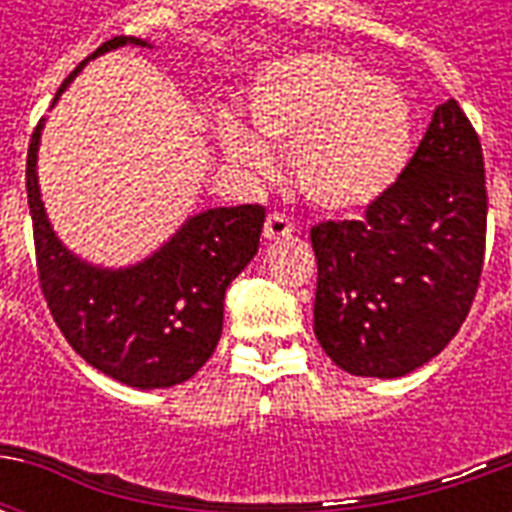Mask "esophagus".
I'll use <instances>...</instances> for the list:
<instances>
[{
  "mask_svg": "<svg viewBox=\"0 0 512 512\" xmlns=\"http://www.w3.org/2000/svg\"><path fill=\"white\" fill-rule=\"evenodd\" d=\"M293 233V224H290L288 216L282 213H268L266 227H263V238L266 241H279V238H288Z\"/></svg>",
  "mask_w": 512,
  "mask_h": 512,
  "instance_id": "obj_1",
  "label": "esophagus"
}]
</instances>
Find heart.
<instances>
[{"label": "heart", "mask_w": 512, "mask_h": 512, "mask_svg": "<svg viewBox=\"0 0 512 512\" xmlns=\"http://www.w3.org/2000/svg\"><path fill=\"white\" fill-rule=\"evenodd\" d=\"M246 117L252 131L222 117L224 156L263 175L268 147L290 153L296 189L323 213L365 211L381 200L414 145L406 93L329 51L263 65L246 87Z\"/></svg>", "instance_id": "obj_1"}]
</instances>
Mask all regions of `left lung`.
Wrapping results in <instances>:
<instances>
[{
  "mask_svg": "<svg viewBox=\"0 0 512 512\" xmlns=\"http://www.w3.org/2000/svg\"><path fill=\"white\" fill-rule=\"evenodd\" d=\"M485 222L483 147L450 98L365 219L312 227L315 337L334 365L400 378L441 354L480 285Z\"/></svg>",
  "mask_w": 512,
  "mask_h": 512,
  "instance_id": "8db88e82",
  "label": "left lung"
}]
</instances>
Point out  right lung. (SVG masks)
Here are the masks:
<instances>
[{"label": "right lung", "mask_w": 512, "mask_h": 512, "mask_svg": "<svg viewBox=\"0 0 512 512\" xmlns=\"http://www.w3.org/2000/svg\"><path fill=\"white\" fill-rule=\"evenodd\" d=\"M150 43L106 40L62 82L54 104L82 68L106 51ZM51 104V106H54ZM40 120L27 153V197L43 296L54 321L87 365L136 389H167L200 370L222 337L224 293L257 255L263 205L208 208L189 216L153 255L134 266H95L54 233L40 200Z\"/></svg>", "instance_id": "right-lung-1"}]
</instances>
